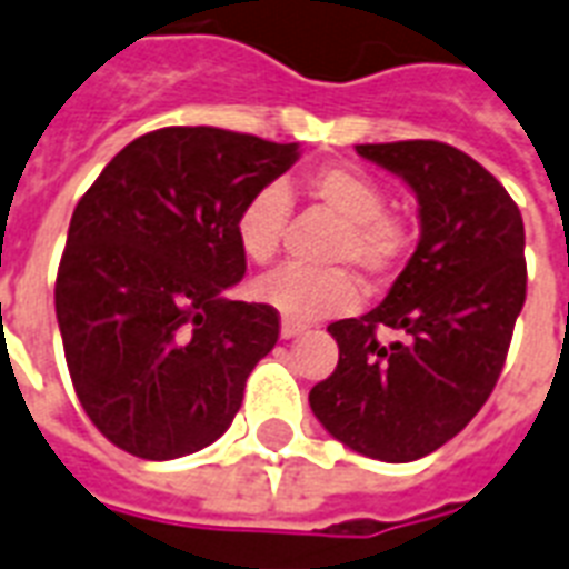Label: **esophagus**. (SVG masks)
<instances>
[{
    "mask_svg": "<svg viewBox=\"0 0 569 569\" xmlns=\"http://www.w3.org/2000/svg\"><path fill=\"white\" fill-rule=\"evenodd\" d=\"M306 330L302 323H293V320H281V339H293V336H300Z\"/></svg>",
    "mask_w": 569,
    "mask_h": 569,
    "instance_id": "34e87169",
    "label": "esophagus"
}]
</instances>
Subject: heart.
I'll use <instances>...</instances> for the list:
<instances>
[{
	"mask_svg": "<svg viewBox=\"0 0 569 569\" xmlns=\"http://www.w3.org/2000/svg\"><path fill=\"white\" fill-rule=\"evenodd\" d=\"M302 191L341 221L339 237L330 249L332 263L357 267L371 284L390 279L401 267L411 249V228L387 209V191L378 179L362 170L327 164L302 179ZM288 209V194L276 186L260 188L239 207L233 237L249 263L263 267L279 254ZM251 293L293 323L345 315L360 302V288L345 269H276L254 281Z\"/></svg>",
	"mask_w": 569,
	"mask_h": 569,
	"instance_id": "obj_1",
	"label": "heart"
}]
</instances>
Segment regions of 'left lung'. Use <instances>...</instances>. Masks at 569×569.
<instances>
[{
    "mask_svg": "<svg viewBox=\"0 0 569 569\" xmlns=\"http://www.w3.org/2000/svg\"><path fill=\"white\" fill-rule=\"evenodd\" d=\"M420 203V242L378 309L327 330L339 366L309 405L336 441L381 462H413L473 420L507 360L525 306V224L507 188L438 140L362 143ZM399 329L383 346L377 330Z\"/></svg>",
    "mask_w": 569,
    "mask_h": 569,
    "instance_id": "8db88e82",
    "label": "left lung"
}]
</instances>
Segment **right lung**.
I'll return each instance as SVG.
<instances>
[{
    "mask_svg": "<svg viewBox=\"0 0 569 569\" xmlns=\"http://www.w3.org/2000/svg\"><path fill=\"white\" fill-rule=\"evenodd\" d=\"M300 143L212 126L131 140L77 203L57 276L71 383L107 441L149 462L221 438L279 311L228 300L246 276L233 221Z\"/></svg>",
    "mask_w": 569,
    "mask_h": 569,
    "instance_id": "obj_1",
    "label": "right lung"
}]
</instances>
